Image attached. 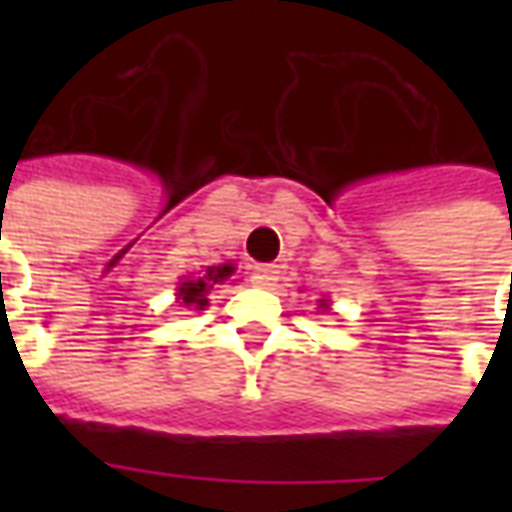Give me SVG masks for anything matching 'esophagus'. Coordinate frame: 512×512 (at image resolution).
<instances>
[{"label":"esophagus","instance_id":"esophagus-1","mask_svg":"<svg viewBox=\"0 0 512 512\" xmlns=\"http://www.w3.org/2000/svg\"><path fill=\"white\" fill-rule=\"evenodd\" d=\"M279 282V266H255V271H252V285H257V288H277Z\"/></svg>","mask_w":512,"mask_h":512}]
</instances>
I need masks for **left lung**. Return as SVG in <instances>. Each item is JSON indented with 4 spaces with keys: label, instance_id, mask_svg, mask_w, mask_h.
<instances>
[{
    "label": "left lung",
    "instance_id": "8db88e82",
    "mask_svg": "<svg viewBox=\"0 0 512 512\" xmlns=\"http://www.w3.org/2000/svg\"><path fill=\"white\" fill-rule=\"evenodd\" d=\"M321 307H323V310H326V307H329V304H326V299H321Z\"/></svg>",
    "mask_w": 512,
    "mask_h": 512
}]
</instances>
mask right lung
<instances>
[{"instance_id": "right-lung-1", "label": "right lung", "mask_w": 512, "mask_h": 512, "mask_svg": "<svg viewBox=\"0 0 512 512\" xmlns=\"http://www.w3.org/2000/svg\"><path fill=\"white\" fill-rule=\"evenodd\" d=\"M235 274L233 263H222V266H208L205 271H200L197 277H186L183 282H178V301L186 304V307H194V310H205L208 307V293L213 290V285H222L224 279H230Z\"/></svg>"}]
</instances>
